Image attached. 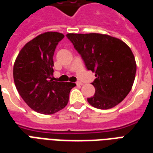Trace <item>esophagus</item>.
I'll return each instance as SVG.
<instances>
[{"label": "esophagus", "mask_w": 153, "mask_h": 153, "mask_svg": "<svg viewBox=\"0 0 153 153\" xmlns=\"http://www.w3.org/2000/svg\"><path fill=\"white\" fill-rule=\"evenodd\" d=\"M76 84L78 86H81V85H83V83L82 82H77Z\"/></svg>", "instance_id": "34e87169"}]
</instances>
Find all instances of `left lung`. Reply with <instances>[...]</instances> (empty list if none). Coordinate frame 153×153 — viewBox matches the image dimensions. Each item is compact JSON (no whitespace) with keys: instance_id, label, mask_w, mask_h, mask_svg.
Returning <instances> with one entry per match:
<instances>
[{"instance_id":"obj_1","label":"left lung","mask_w":153,"mask_h":153,"mask_svg":"<svg viewBox=\"0 0 153 153\" xmlns=\"http://www.w3.org/2000/svg\"><path fill=\"white\" fill-rule=\"evenodd\" d=\"M66 37L81 55L87 69L95 72L94 96L88 98L97 109H111L130 92L136 61L128 45L119 38L101 33H68Z\"/></svg>"}]
</instances>
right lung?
Segmentation results:
<instances>
[{
    "label": "right lung",
    "instance_id": "add662e5",
    "mask_svg": "<svg viewBox=\"0 0 153 153\" xmlns=\"http://www.w3.org/2000/svg\"><path fill=\"white\" fill-rule=\"evenodd\" d=\"M62 33L47 32L29 41L14 64L13 76L18 93L31 109L51 115L65 107L76 84L54 81L53 56Z\"/></svg>",
    "mask_w": 153,
    "mask_h": 153
}]
</instances>
